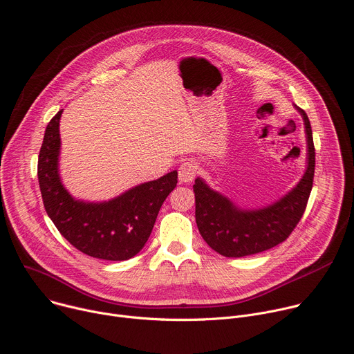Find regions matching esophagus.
<instances>
[{"label":"esophagus","mask_w":354,"mask_h":354,"mask_svg":"<svg viewBox=\"0 0 354 354\" xmlns=\"http://www.w3.org/2000/svg\"><path fill=\"white\" fill-rule=\"evenodd\" d=\"M196 174H198V165L194 162V160H186V162H183L178 169L179 180L183 183H189L194 180Z\"/></svg>","instance_id":"esophagus-1"}]
</instances>
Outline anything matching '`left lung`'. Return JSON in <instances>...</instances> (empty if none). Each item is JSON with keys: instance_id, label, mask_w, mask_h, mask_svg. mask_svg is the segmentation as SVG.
<instances>
[{"instance_id": "obj_1", "label": "left lung", "mask_w": 354, "mask_h": 354, "mask_svg": "<svg viewBox=\"0 0 354 354\" xmlns=\"http://www.w3.org/2000/svg\"><path fill=\"white\" fill-rule=\"evenodd\" d=\"M308 169L301 182L279 202L260 210H240L227 198L212 190L201 178L195 180L196 224L203 240L224 257H245L270 250L285 241L302 218L313 185L315 145L306 113Z\"/></svg>"}]
</instances>
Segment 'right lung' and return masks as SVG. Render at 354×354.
<instances>
[{
    "label": "right lung",
    "instance_id": "1",
    "mask_svg": "<svg viewBox=\"0 0 354 354\" xmlns=\"http://www.w3.org/2000/svg\"><path fill=\"white\" fill-rule=\"evenodd\" d=\"M49 121L38 158V179L45 210L59 233L94 259L124 261L145 245L160 206L178 183V172L142 183L107 203L75 201L57 174L59 120Z\"/></svg>",
    "mask_w": 354,
    "mask_h": 354
}]
</instances>
